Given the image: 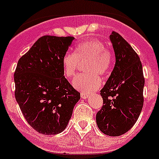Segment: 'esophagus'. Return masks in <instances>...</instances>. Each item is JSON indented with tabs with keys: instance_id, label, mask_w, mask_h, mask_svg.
Listing matches in <instances>:
<instances>
[{
	"instance_id": "1",
	"label": "esophagus",
	"mask_w": 159,
	"mask_h": 159,
	"mask_svg": "<svg viewBox=\"0 0 159 159\" xmlns=\"http://www.w3.org/2000/svg\"><path fill=\"white\" fill-rule=\"evenodd\" d=\"M89 93H87V92H81V97H82V99H87V97H89Z\"/></svg>"
}]
</instances>
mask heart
<instances>
[{
    "mask_svg": "<svg viewBox=\"0 0 159 159\" xmlns=\"http://www.w3.org/2000/svg\"><path fill=\"white\" fill-rule=\"evenodd\" d=\"M87 61L84 70L87 72L77 75L73 86L82 92H93L102 85L99 75L107 74L113 63V53L108 46L99 39H84L75 46L74 53H66L62 59V71L67 78L75 76L79 62Z\"/></svg>",
    "mask_w": 159,
    "mask_h": 159,
    "instance_id": "1",
    "label": "heart"
}]
</instances>
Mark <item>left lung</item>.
Listing matches in <instances>:
<instances>
[{
    "instance_id": "1",
    "label": "left lung",
    "mask_w": 159,
    "mask_h": 159,
    "mask_svg": "<svg viewBox=\"0 0 159 159\" xmlns=\"http://www.w3.org/2000/svg\"><path fill=\"white\" fill-rule=\"evenodd\" d=\"M116 64L101 90L103 106L96 120L100 130L109 136L129 131L138 120L143 105V67L140 58L129 43L116 32L110 36Z\"/></svg>"
}]
</instances>
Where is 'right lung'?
<instances>
[{"label":"right lung","mask_w":159,"mask_h":159,"mask_svg":"<svg viewBox=\"0 0 159 159\" xmlns=\"http://www.w3.org/2000/svg\"><path fill=\"white\" fill-rule=\"evenodd\" d=\"M73 39L71 36H42L16 66V102L29 125L43 134L64 130L80 100V92L62 71V57Z\"/></svg>","instance_id":"right-lung-1"}]
</instances>
